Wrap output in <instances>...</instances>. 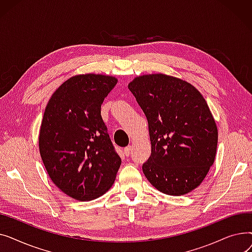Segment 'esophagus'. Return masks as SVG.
<instances>
[{
  "label": "esophagus",
  "instance_id": "esophagus-1",
  "mask_svg": "<svg viewBox=\"0 0 252 252\" xmlns=\"http://www.w3.org/2000/svg\"><path fill=\"white\" fill-rule=\"evenodd\" d=\"M130 152H131V147H130V146L126 147V148H125V150H124V153H125V155H126V156H129Z\"/></svg>",
  "mask_w": 252,
  "mask_h": 252
}]
</instances>
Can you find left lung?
Returning a JSON list of instances; mask_svg holds the SVG:
<instances>
[{
	"label": "left lung",
	"instance_id": "1",
	"mask_svg": "<svg viewBox=\"0 0 252 252\" xmlns=\"http://www.w3.org/2000/svg\"><path fill=\"white\" fill-rule=\"evenodd\" d=\"M148 121L151 155L142 166L153 187L181 196L196 189L214 164L218 127L194 86L162 73L137 76L128 84Z\"/></svg>",
	"mask_w": 252,
	"mask_h": 252
}]
</instances>
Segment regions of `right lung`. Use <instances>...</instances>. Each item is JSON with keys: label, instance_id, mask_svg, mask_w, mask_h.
I'll return each instance as SVG.
<instances>
[{"label": "right lung", "instance_id": "1", "mask_svg": "<svg viewBox=\"0 0 252 252\" xmlns=\"http://www.w3.org/2000/svg\"><path fill=\"white\" fill-rule=\"evenodd\" d=\"M116 84L111 75H74L46 106L39 154L52 182L75 200L90 201L105 194L121 166L101 116V105Z\"/></svg>", "mask_w": 252, "mask_h": 252}]
</instances>
